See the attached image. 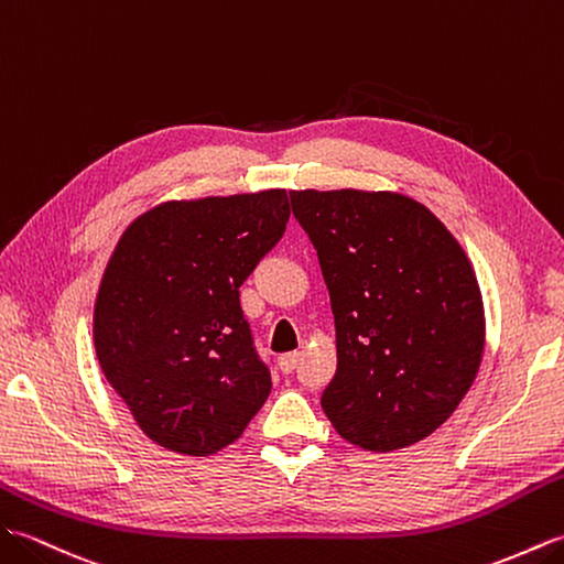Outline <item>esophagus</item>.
Returning <instances> with one entry per match:
<instances>
[{
    "instance_id": "1",
    "label": "esophagus",
    "mask_w": 564,
    "mask_h": 564,
    "mask_svg": "<svg viewBox=\"0 0 564 564\" xmlns=\"http://www.w3.org/2000/svg\"><path fill=\"white\" fill-rule=\"evenodd\" d=\"M299 361H302V352H290V355H282L278 359V367L282 369V373H292Z\"/></svg>"
}]
</instances>
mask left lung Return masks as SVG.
Masks as SVG:
<instances>
[{
    "instance_id": "left-lung-1",
    "label": "left lung",
    "mask_w": 564,
    "mask_h": 564,
    "mask_svg": "<svg viewBox=\"0 0 564 564\" xmlns=\"http://www.w3.org/2000/svg\"><path fill=\"white\" fill-rule=\"evenodd\" d=\"M318 250L337 369L321 405L367 452L422 442L480 369L485 308L466 250L417 199L391 191H292Z\"/></svg>"
}]
</instances>
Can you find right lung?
<instances>
[{"label": "right lung", "mask_w": 564, "mask_h": 564, "mask_svg": "<svg viewBox=\"0 0 564 564\" xmlns=\"http://www.w3.org/2000/svg\"><path fill=\"white\" fill-rule=\"evenodd\" d=\"M290 197L169 199L122 231L94 306L108 383L154 444L212 456L234 444L270 395L239 286L282 239Z\"/></svg>", "instance_id": "1"}]
</instances>
